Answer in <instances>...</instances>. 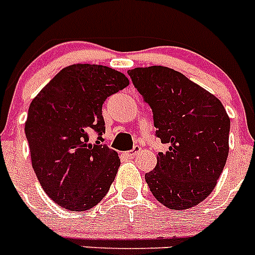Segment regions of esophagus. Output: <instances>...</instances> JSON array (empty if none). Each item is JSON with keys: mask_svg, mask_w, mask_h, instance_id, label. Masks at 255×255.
I'll return each instance as SVG.
<instances>
[{"mask_svg": "<svg viewBox=\"0 0 255 255\" xmlns=\"http://www.w3.org/2000/svg\"><path fill=\"white\" fill-rule=\"evenodd\" d=\"M140 150H141V148L139 147V145H135V147L132 148L131 150H129V152H126V155H128V157H130V158H134L135 155L139 154V152H140Z\"/></svg>", "mask_w": 255, "mask_h": 255, "instance_id": "obj_1", "label": "esophagus"}]
</instances>
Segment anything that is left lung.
Instances as JSON below:
<instances>
[{
	"label": "left lung",
	"instance_id": "8db88e82",
	"mask_svg": "<svg viewBox=\"0 0 255 255\" xmlns=\"http://www.w3.org/2000/svg\"><path fill=\"white\" fill-rule=\"evenodd\" d=\"M152 108L155 135L167 152H158L145 181L159 203L188 209L215 189L229 154L230 119L221 101L185 75L164 66L128 71Z\"/></svg>",
	"mask_w": 255,
	"mask_h": 255
}]
</instances>
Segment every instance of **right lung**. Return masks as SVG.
<instances>
[{"label": "right lung", "mask_w": 255, "mask_h": 255, "mask_svg": "<svg viewBox=\"0 0 255 255\" xmlns=\"http://www.w3.org/2000/svg\"><path fill=\"white\" fill-rule=\"evenodd\" d=\"M129 79L102 65L62 69L29 106L25 135L42 188L69 211H87L107 194L120 166L117 152L100 143L106 131L102 106ZM94 131L99 140L89 141Z\"/></svg>", "instance_id": "1"}]
</instances>
